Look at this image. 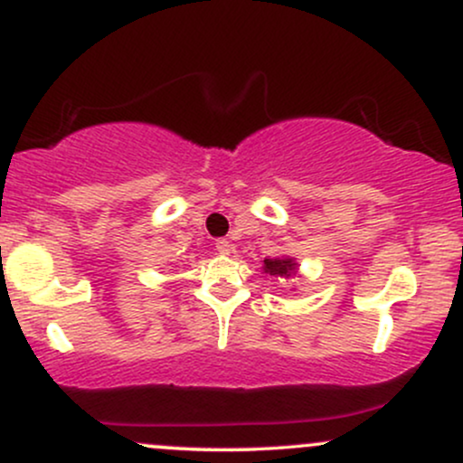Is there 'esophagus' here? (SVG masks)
<instances>
[{
  "label": "esophagus",
  "instance_id": "1",
  "mask_svg": "<svg viewBox=\"0 0 463 463\" xmlns=\"http://www.w3.org/2000/svg\"><path fill=\"white\" fill-rule=\"evenodd\" d=\"M215 250H217V254H222V257H226V254H231L232 243H231V241H226V239H217Z\"/></svg>",
  "mask_w": 463,
  "mask_h": 463
}]
</instances>
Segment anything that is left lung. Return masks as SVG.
I'll list each match as a JSON object with an SVG mask.
<instances>
[{"instance_id":"obj_1","label":"left lung","mask_w":463,"mask_h":463,"mask_svg":"<svg viewBox=\"0 0 463 463\" xmlns=\"http://www.w3.org/2000/svg\"><path fill=\"white\" fill-rule=\"evenodd\" d=\"M263 272L269 276H276V279H291V276L298 274V263H296L294 257L265 259Z\"/></svg>"}]
</instances>
